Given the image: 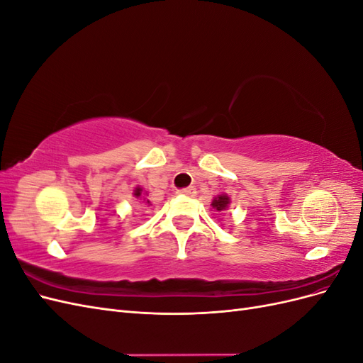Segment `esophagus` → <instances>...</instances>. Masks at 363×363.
<instances>
[{
	"label": "esophagus",
	"instance_id": "esophagus-1",
	"mask_svg": "<svg viewBox=\"0 0 363 363\" xmlns=\"http://www.w3.org/2000/svg\"><path fill=\"white\" fill-rule=\"evenodd\" d=\"M179 194H182V195H188V196H195L196 191H195V188H184V189H180V191H179Z\"/></svg>",
	"mask_w": 363,
	"mask_h": 363
}]
</instances>
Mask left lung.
I'll return each instance as SVG.
<instances>
[{"mask_svg": "<svg viewBox=\"0 0 363 363\" xmlns=\"http://www.w3.org/2000/svg\"><path fill=\"white\" fill-rule=\"evenodd\" d=\"M228 204H230V196L225 194H221V195L215 196L211 206L215 208L216 212H224L228 208Z\"/></svg>", "mask_w": 363, "mask_h": 363, "instance_id": "8db88e82", "label": "left lung"}]
</instances>
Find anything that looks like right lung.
<instances>
[{
	"label": "right lung",
	"instance_id": "1",
	"mask_svg": "<svg viewBox=\"0 0 363 363\" xmlns=\"http://www.w3.org/2000/svg\"><path fill=\"white\" fill-rule=\"evenodd\" d=\"M133 195L136 196V199H140V196L145 195V194H142V188H140V186H138V188H135V191H133ZM144 201H147V204H150V200L144 199Z\"/></svg>",
	"mask_w": 363,
	"mask_h": 363
}]
</instances>
